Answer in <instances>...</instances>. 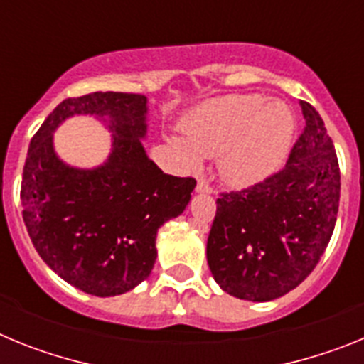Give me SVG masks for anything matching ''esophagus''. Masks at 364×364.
<instances>
[{"instance_id":"1","label":"esophagus","mask_w":364,"mask_h":364,"mask_svg":"<svg viewBox=\"0 0 364 364\" xmlns=\"http://www.w3.org/2000/svg\"><path fill=\"white\" fill-rule=\"evenodd\" d=\"M197 193H205V195H211L213 193V188H211L205 180H198L197 182Z\"/></svg>"}]
</instances>
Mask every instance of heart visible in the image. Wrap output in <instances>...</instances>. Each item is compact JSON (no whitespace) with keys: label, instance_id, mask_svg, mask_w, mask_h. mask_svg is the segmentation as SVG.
Returning a JSON list of instances; mask_svg holds the SVG:
<instances>
[{"label":"heart","instance_id":"heart-1","mask_svg":"<svg viewBox=\"0 0 364 364\" xmlns=\"http://www.w3.org/2000/svg\"><path fill=\"white\" fill-rule=\"evenodd\" d=\"M184 134L169 138V146L186 167L198 169L202 156H218L220 178L247 188L273 175L288 159L295 118L277 100L231 95L202 105L184 124Z\"/></svg>","mask_w":364,"mask_h":364}]
</instances>
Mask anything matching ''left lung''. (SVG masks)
I'll return each instance as SVG.
<instances>
[{
	"label": "left lung",
	"instance_id": "8db88e82",
	"mask_svg": "<svg viewBox=\"0 0 364 364\" xmlns=\"http://www.w3.org/2000/svg\"><path fill=\"white\" fill-rule=\"evenodd\" d=\"M306 127L284 169L224 193L208 239L211 275L226 294L266 302L297 288L332 239L341 175L323 118L301 102Z\"/></svg>",
	"mask_w": 364,
	"mask_h": 364
}]
</instances>
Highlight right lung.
<instances>
[{
    "label": "right lung",
    "mask_w": 364,
    "mask_h": 364,
    "mask_svg": "<svg viewBox=\"0 0 364 364\" xmlns=\"http://www.w3.org/2000/svg\"><path fill=\"white\" fill-rule=\"evenodd\" d=\"M147 98L91 92L67 98L31 140L21 180L28 237L43 262L74 288L96 297L134 290L156 260V231L184 213L195 178L166 175L147 156ZM73 116H92L112 133L96 168L63 163L53 131Z\"/></svg>",
    "instance_id": "right-lung-1"
}]
</instances>
